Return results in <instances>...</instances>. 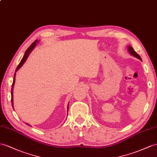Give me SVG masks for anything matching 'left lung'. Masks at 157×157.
Returning <instances> with one entry per match:
<instances>
[{"mask_svg": "<svg viewBox=\"0 0 157 157\" xmlns=\"http://www.w3.org/2000/svg\"><path fill=\"white\" fill-rule=\"evenodd\" d=\"M128 51H129V52H130V53H131L132 56H135V57L137 58H139V59L141 60V58L140 57V56H139L137 53H136V52L134 50L133 48H132L131 46H128Z\"/></svg>", "mask_w": 157, "mask_h": 157, "instance_id": "left-lung-1", "label": "left lung"}]
</instances>
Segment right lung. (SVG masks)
I'll return each instance as SVG.
<instances>
[{"label":"right lung","instance_id":"1","mask_svg":"<svg viewBox=\"0 0 157 157\" xmlns=\"http://www.w3.org/2000/svg\"><path fill=\"white\" fill-rule=\"evenodd\" d=\"M38 42V41H37V40H36L35 41L31 44V45L29 47V48H28V49L26 50V51L25 52V55H24V57L22 58V59H21V62H20V63L18 64V66H17V69H16V71H17L18 69H20V67H21L23 64H24V63L25 62V61L26 60V59H27V58H28V56H29V54L30 53V52L33 50V49H34V48L36 46V43ZM16 74V73H15ZM15 74H14V79H13V86H12V89H11V103H12V105L13 106V86H14V81H15ZM68 107V106H67ZM68 108V107H67ZM26 124H28V125H29V126H30L29 124H28V123H26Z\"/></svg>","mask_w":157,"mask_h":157}]
</instances>
